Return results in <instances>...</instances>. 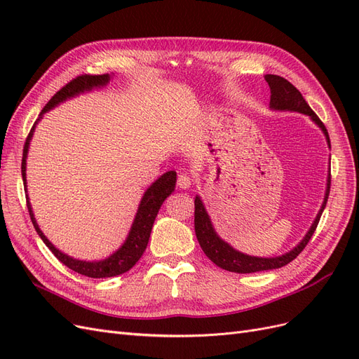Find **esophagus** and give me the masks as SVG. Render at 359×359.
Listing matches in <instances>:
<instances>
[{
    "label": "esophagus",
    "instance_id": "obj_1",
    "mask_svg": "<svg viewBox=\"0 0 359 359\" xmlns=\"http://www.w3.org/2000/svg\"><path fill=\"white\" fill-rule=\"evenodd\" d=\"M177 186H178V189H180V190H186V189H189V187L191 186V178H190L189 175H180V177H178Z\"/></svg>",
    "mask_w": 359,
    "mask_h": 359
}]
</instances>
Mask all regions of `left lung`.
<instances>
[{
	"mask_svg": "<svg viewBox=\"0 0 359 359\" xmlns=\"http://www.w3.org/2000/svg\"><path fill=\"white\" fill-rule=\"evenodd\" d=\"M265 81L268 82L269 90H271L269 109L280 111V112H298V114L310 116L311 121L322 130L325 139H327L328 148L331 149V142H330L327 128H325L323 123L318 118V115L311 111V107L307 104L306 100H304V97L295 86L277 74H266ZM330 186H331V173H328L327 177V189H325V196L320 205V210L316 214V217H314V220L309 227L307 233L304 235L302 240L292 250H289L287 253L274 256V257L250 256L240 252V250L233 248L229 243H226L214 229L211 217L205 208L202 198L199 194H196V198H194V232H196V238L203 250V253L208 256V259L212 260L217 266H220L226 271H231V273H238V274L259 273V271L277 269L287 265L302 252L304 247L307 245L310 238L313 236L314 231H316L320 215L325 210V206H327V201L330 196Z\"/></svg>",
	"mask_w": 359,
	"mask_h": 359,
	"instance_id": "8db88e82",
	"label": "left lung"
}]
</instances>
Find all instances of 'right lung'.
<instances>
[{
  "instance_id": "obj_1",
  "label": "right lung",
  "mask_w": 359,
  "mask_h": 359,
  "mask_svg": "<svg viewBox=\"0 0 359 359\" xmlns=\"http://www.w3.org/2000/svg\"><path fill=\"white\" fill-rule=\"evenodd\" d=\"M114 73L112 74H83L79 76V78L73 79L70 83H67L62 88L52 97V99L48 102V104L43 107V111L39 115V119L32 126L31 132L27 137V142L24 147V157H22V180H24V187H25V196H27V206L29 211L31 222L34 224L36 231L39 236L41 238V241L46 244V247L50 250V252L55 255V257L62 262L70 269H73L74 273L91 277V278H106V277H115L119 274H124L130 268H133L135 264L140 259V256L144 255L145 248L149 241V235L151 229H153V224L156 217L158 214L160 206L163 205L170 196L172 191H175V184H177V172L175 170H169L166 173H163L161 177H158L151 186L145 190L142 199H140V203L137 206V211L135 215V220L132 223V227H130L128 235L126 238V241L121 244L118 250L107 256L106 259L102 260H81V259H74L64 252H61L60 248L53 245L48 236L41 232L39 227V223L36 220L34 211H32V206L28 198V189H27V157H28V151H29V144L32 135H34L36 126L39 124L40 119L43 118L46 112L52 111L53 107L60 106L61 103L67 102L70 99H74L81 94L85 93H91L94 90H102L104 86L109 83L114 79Z\"/></svg>"
}]
</instances>
